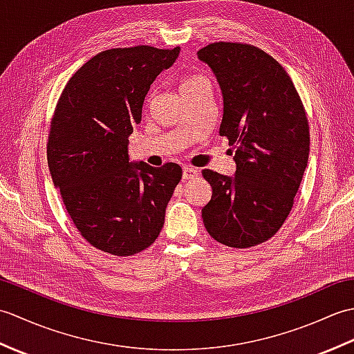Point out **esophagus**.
I'll list each match as a JSON object with an SVG mask.
<instances>
[{
    "label": "esophagus",
    "instance_id": "34e87169",
    "mask_svg": "<svg viewBox=\"0 0 354 354\" xmlns=\"http://www.w3.org/2000/svg\"><path fill=\"white\" fill-rule=\"evenodd\" d=\"M194 176H198V170L193 169V167H187V165H185V167L183 169V178L184 179H192Z\"/></svg>",
    "mask_w": 354,
    "mask_h": 354
}]
</instances>
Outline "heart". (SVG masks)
<instances>
[{"label":"heart","mask_w":354,"mask_h":354,"mask_svg":"<svg viewBox=\"0 0 354 354\" xmlns=\"http://www.w3.org/2000/svg\"><path fill=\"white\" fill-rule=\"evenodd\" d=\"M202 82H207L202 76H187V77L181 82V89L196 86V85L202 84Z\"/></svg>","instance_id":"obj_1"}]
</instances>
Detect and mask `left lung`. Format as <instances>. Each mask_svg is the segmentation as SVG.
I'll use <instances>...</instances> for the list:
<instances>
[{
    "instance_id": "obj_1",
    "label": "left lung",
    "mask_w": 354,
    "mask_h": 354,
    "mask_svg": "<svg viewBox=\"0 0 354 354\" xmlns=\"http://www.w3.org/2000/svg\"><path fill=\"white\" fill-rule=\"evenodd\" d=\"M198 57L219 84V133L236 149L232 176L202 170L213 190L202 219L219 243L255 246L272 237L290 213L309 161V122L288 73L268 53L214 42Z\"/></svg>"
}]
</instances>
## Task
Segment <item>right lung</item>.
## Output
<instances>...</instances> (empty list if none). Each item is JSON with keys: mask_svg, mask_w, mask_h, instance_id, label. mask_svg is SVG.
<instances>
[{"mask_svg": "<svg viewBox=\"0 0 354 354\" xmlns=\"http://www.w3.org/2000/svg\"><path fill=\"white\" fill-rule=\"evenodd\" d=\"M179 47L112 48L73 74L51 122L47 158L66 212L86 242L133 255L155 242L183 169L131 161L129 140L145 97Z\"/></svg>", "mask_w": 354, "mask_h": 354, "instance_id": "obj_1", "label": "right lung"}]
</instances>
